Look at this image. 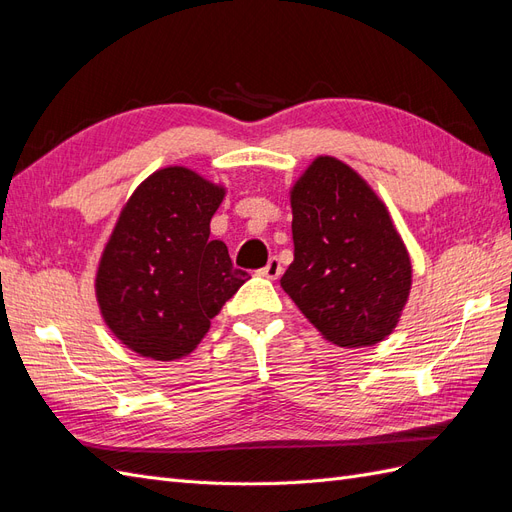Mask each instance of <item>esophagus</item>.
Here are the masks:
<instances>
[{
	"label": "esophagus",
	"mask_w": 512,
	"mask_h": 512,
	"mask_svg": "<svg viewBox=\"0 0 512 512\" xmlns=\"http://www.w3.org/2000/svg\"><path fill=\"white\" fill-rule=\"evenodd\" d=\"M282 262H280V258H271L269 262H267V267H262L260 269V275L262 277H267V280H277V277H280L282 275Z\"/></svg>",
	"instance_id": "1"
}]
</instances>
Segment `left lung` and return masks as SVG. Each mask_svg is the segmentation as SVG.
Listing matches in <instances>:
<instances>
[{
	"label": "left lung",
	"mask_w": 512,
	"mask_h": 512,
	"mask_svg": "<svg viewBox=\"0 0 512 512\" xmlns=\"http://www.w3.org/2000/svg\"><path fill=\"white\" fill-rule=\"evenodd\" d=\"M294 260L280 280L327 342L369 348L408 303L412 260L389 209L352 166L318 156L290 188Z\"/></svg>",
	"instance_id": "1"
}]
</instances>
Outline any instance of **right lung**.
I'll return each instance as SVG.
<instances>
[{"label":"right lung","mask_w":512,"mask_h":512,"mask_svg":"<svg viewBox=\"0 0 512 512\" xmlns=\"http://www.w3.org/2000/svg\"><path fill=\"white\" fill-rule=\"evenodd\" d=\"M224 196L226 185L166 166L119 213L98 262L96 299L106 327L145 359L177 361L194 352L250 280L232 267L226 243L209 239Z\"/></svg>","instance_id":"right-lung-1"}]
</instances>
